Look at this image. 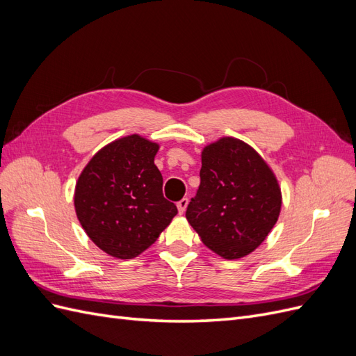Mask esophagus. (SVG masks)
I'll use <instances>...</instances> for the list:
<instances>
[{
    "mask_svg": "<svg viewBox=\"0 0 356 356\" xmlns=\"http://www.w3.org/2000/svg\"><path fill=\"white\" fill-rule=\"evenodd\" d=\"M177 207H178V212H179V213H184L186 209H187V207H188V199H187V197L181 199V200L177 203Z\"/></svg>",
    "mask_w": 356,
    "mask_h": 356,
    "instance_id": "obj_1",
    "label": "esophagus"
}]
</instances>
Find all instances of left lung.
Returning a JSON list of instances; mask_svg holds the SVG:
<instances>
[{"mask_svg":"<svg viewBox=\"0 0 356 356\" xmlns=\"http://www.w3.org/2000/svg\"><path fill=\"white\" fill-rule=\"evenodd\" d=\"M282 207L277 178L241 139L222 136L202 149L200 186L186 212L202 242L225 260L260 246Z\"/></svg>","mask_w":356,"mask_h":356,"instance_id":"8db88e82","label":"left lung"}]
</instances>
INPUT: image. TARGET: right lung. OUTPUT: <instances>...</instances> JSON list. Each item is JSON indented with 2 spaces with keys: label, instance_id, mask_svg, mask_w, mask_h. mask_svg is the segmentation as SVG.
<instances>
[{
  "label": "right lung",
  "instance_id": "1",
  "mask_svg": "<svg viewBox=\"0 0 356 356\" xmlns=\"http://www.w3.org/2000/svg\"><path fill=\"white\" fill-rule=\"evenodd\" d=\"M159 148L138 134L118 138L89 160L77 179V218L90 241L111 257H138L178 213L161 191L163 178L154 165Z\"/></svg>",
  "mask_w": 356,
  "mask_h": 356
}]
</instances>
